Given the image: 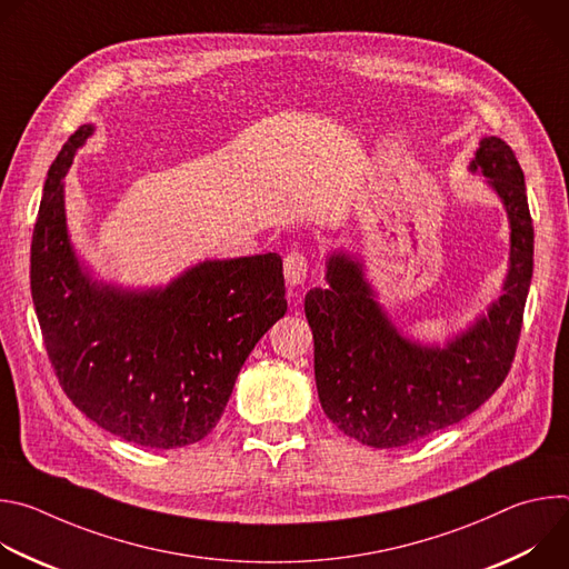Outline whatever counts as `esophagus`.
I'll use <instances>...</instances> for the list:
<instances>
[{"instance_id": "1", "label": "esophagus", "mask_w": 569, "mask_h": 569, "mask_svg": "<svg viewBox=\"0 0 569 569\" xmlns=\"http://www.w3.org/2000/svg\"><path fill=\"white\" fill-rule=\"evenodd\" d=\"M283 274L288 286H301L308 277V259L301 252H290L283 259Z\"/></svg>"}]
</instances>
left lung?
Instances as JSON below:
<instances>
[{"mask_svg":"<svg viewBox=\"0 0 569 569\" xmlns=\"http://www.w3.org/2000/svg\"><path fill=\"white\" fill-rule=\"evenodd\" d=\"M468 169L486 178L507 209L509 274L489 312L446 347L400 336L376 301L362 263L342 252L327 261L329 288L306 295L321 410L365 446H410L459 423L496 393L511 369L533 274L525 173L500 137H483Z\"/></svg>","mask_w":569,"mask_h":569,"instance_id":"1","label":"left lung"}]
</instances>
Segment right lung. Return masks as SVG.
<instances>
[{
	"label": "right lung",
	"mask_w": 569,
	"mask_h": 569,
	"mask_svg": "<svg viewBox=\"0 0 569 569\" xmlns=\"http://www.w3.org/2000/svg\"><path fill=\"white\" fill-rule=\"evenodd\" d=\"M94 132L80 126L44 182L31 242V295L67 398L143 448H182L220 421L240 367L286 315L283 261H202L167 288L123 290L80 266L67 231L64 176Z\"/></svg>",
	"instance_id": "add662e5"
}]
</instances>
